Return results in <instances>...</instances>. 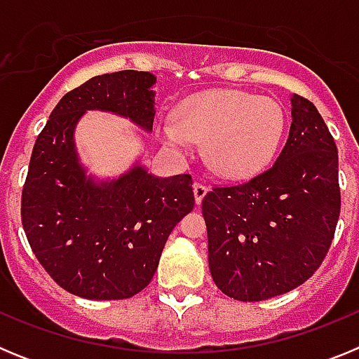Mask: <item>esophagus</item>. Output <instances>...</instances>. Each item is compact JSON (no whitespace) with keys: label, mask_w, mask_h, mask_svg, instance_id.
Instances as JSON below:
<instances>
[{"label":"esophagus","mask_w":359,"mask_h":359,"mask_svg":"<svg viewBox=\"0 0 359 359\" xmlns=\"http://www.w3.org/2000/svg\"><path fill=\"white\" fill-rule=\"evenodd\" d=\"M207 192H208V187L201 185V183H194V198L198 205L203 201V198L207 196Z\"/></svg>","instance_id":"obj_1"}]
</instances>
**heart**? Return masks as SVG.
Listing matches in <instances>:
<instances>
[{"label": "heart", "instance_id": "1", "mask_svg": "<svg viewBox=\"0 0 359 359\" xmlns=\"http://www.w3.org/2000/svg\"><path fill=\"white\" fill-rule=\"evenodd\" d=\"M286 129L278 100L241 90H205L183 98L176 120L158 123L170 151L189 154L194 142H207V161L219 176L241 180L273 160Z\"/></svg>", "mask_w": 359, "mask_h": 359}]
</instances>
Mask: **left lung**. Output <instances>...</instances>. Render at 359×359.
I'll use <instances>...</instances> for the list:
<instances>
[{
    "mask_svg": "<svg viewBox=\"0 0 359 359\" xmlns=\"http://www.w3.org/2000/svg\"><path fill=\"white\" fill-rule=\"evenodd\" d=\"M287 142L268 170L203 198L208 268L241 302L294 290L320 268L340 217L338 151L315 104L291 97Z\"/></svg>",
    "mask_w": 359,
    "mask_h": 359,
    "instance_id": "1",
    "label": "left lung"
}]
</instances>
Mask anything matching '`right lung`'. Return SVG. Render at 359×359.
<instances>
[{"label": "right lung", "mask_w": 359, "mask_h": 359, "mask_svg": "<svg viewBox=\"0 0 359 359\" xmlns=\"http://www.w3.org/2000/svg\"><path fill=\"white\" fill-rule=\"evenodd\" d=\"M154 84L149 72L97 75L59 100L37 136L21 221L37 261L72 294L122 300L140 293L172 228L194 208L189 174L158 177L136 163L104 182L79 160L73 135L86 111H107L151 133Z\"/></svg>", "instance_id": "obj_1"}]
</instances>
